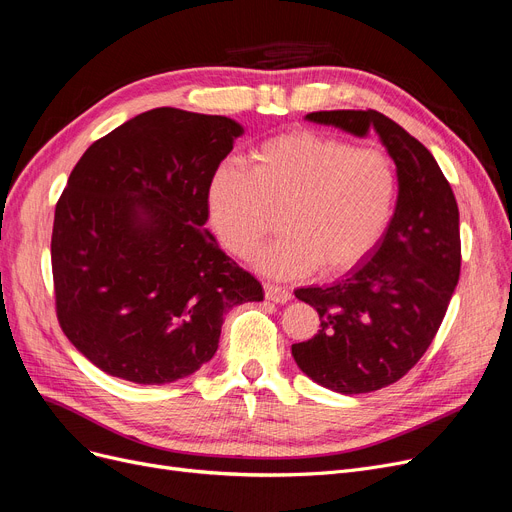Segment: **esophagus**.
<instances>
[{
	"label": "esophagus",
	"mask_w": 512,
	"mask_h": 512,
	"mask_svg": "<svg viewBox=\"0 0 512 512\" xmlns=\"http://www.w3.org/2000/svg\"><path fill=\"white\" fill-rule=\"evenodd\" d=\"M263 288H265V297H268L274 303H286V301H291V297H293V293L288 291L286 286H280V284L265 282Z\"/></svg>",
	"instance_id": "34e87169"
}]
</instances>
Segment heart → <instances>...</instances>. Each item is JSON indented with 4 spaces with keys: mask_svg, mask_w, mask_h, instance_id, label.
Instances as JSON below:
<instances>
[{
    "mask_svg": "<svg viewBox=\"0 0 512 512\" xmlns=\"http://www.w3.org/2000/svg\"><path fill=\"white\" fill-rule=\"evenodd\" d=\"M397 196L385 148L305 129L259 144L253 169L221 163L207 190L215 232L238 257H251L284 213L286 234L259 255V268L276 278L358 268L387 236Z\"/></svg>",
    "mask_w": 512,
    "mask_h": 512,
    "instance_id": "obj_1",
    "label": "heart"
}]
</instances>
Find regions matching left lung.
Returning a JSON list of instances; mask_svg holds the SVG:
<instances>
[{"label": "left lung", "instance_id": "8db88e82", "mask_svg": "<svg viewBox=\"0 0 512 512\" xmlns=\"http://www.w3.org/2000/svg\"><path fill=\"white\" fill-rule=\"evenodd\" d=\"M309 121L353 136L379 133L399 173L391 228L370 259L332 286L297 288L316 307L318 335L293 345L297 366L345 395L397 383L425 355L460 276L456 196L433 154L376 110H320Z\"/></svg>", "mask_w": 512, "mask_h": 512}]
</instances>
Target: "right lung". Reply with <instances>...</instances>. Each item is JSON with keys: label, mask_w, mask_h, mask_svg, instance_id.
Returning <instances> with one entry per match:
<instances>
[{"label": "right lung", "mask_w": 512, "mask_h": 512, "mask_svg": "<svg viewBox=\"0 0 512 512\" xmlns=\"http://www.w3.org/2000/svg\"><path fill=\"white\" fill-rule=\"evenodd\" d=\"M242 127L152 108L83 152L60 194L52 276L60 328L117 379L165 385L209 362L228 309L263 286L211 232L207 190Z\"/></svg>", "instance_id": "add662e5"}]
</instances>
